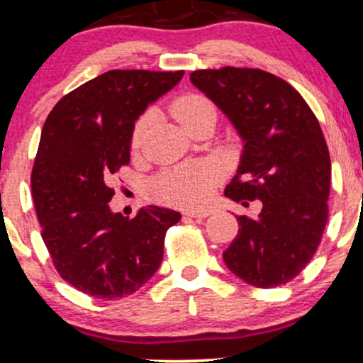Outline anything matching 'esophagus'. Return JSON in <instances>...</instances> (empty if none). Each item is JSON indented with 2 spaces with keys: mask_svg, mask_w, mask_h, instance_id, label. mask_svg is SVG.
Instances as JSON below:
<instances>
[{
  "mask_svg": "<svg viewBox=\"0 0 363 363\" xmlns=\"http://www.w3.org/2000/svg\"><path fill=\"white\" fill-rule=\"evenodd\" d=\"M212 213V210H186L185 216L191 218H205Z\"/></svg>",
  "mask_w": 363,
  "mask_h": 363,
  "instance_id": "obj_1",
  "label": "esophagus"
}]
</instances>
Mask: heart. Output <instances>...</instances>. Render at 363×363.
<instances>
[{
  "label": "heart",
  "instance_id": "b5f03b06",
  "mask_svg": "<svg viewBox=\"0 0 363 363\" xmlns=\"http://www.w3.org/2000/svg\"><path fill=\"white\" fill-rule=\"evenodd\" d=\"M172 114L183 128H189L205 114H216V107L202 94L189 92L177 97L172 104ZM153 113L141 116L133 131V147H140L150 126ZM220 178V172L213 164L174 168L163 173L155 182V191L167 202L178 205H202L208 200L212 189Z\"/></svg>",
  "mask_w": 363,
  "mask_h": 363
}]
</instances>
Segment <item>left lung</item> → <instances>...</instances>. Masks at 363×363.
I'll list each match as a JSON object with an SVG mask.
<instances>
[{
  "label": "left lung",
  "instance_id": "1",
  "mask_svg": "<svg viewBox=\"0 0 363 363\" xmlns=\"http://www.w3.org/2000/svg\"><path fill=\"white\" fill-rule=\"evenodd\" d=\"M190 80L244 141L225 196L262 203L257 218L237 217L223 261L250 286L286 284L315 256L328 220L332 163L318 119L296 89L264 70H195Z\"/></svg>",
  "mask_w": 363,
  "mask_h": 363
}]
</instances>
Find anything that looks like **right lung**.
<instances>
[{
  "mask_svg": "<svg viewBox=\"0 0 363 363\" xmlns=\"http://www.w3.org/2000/svg\"><path fill=\"white\" fill-rule=\"evenodd\" d=\"M183 77L109 70L50 111L31 169L42 239L62 279L94 298L133 294L158 271L180 212L147 205L134 218L109 208L111 177L129 163L134 123Z\"/></svg>",
  "mask_w": 363,
  "mask_h": 363,
  "instance_id": "1",
  "label": "right lung"
}]
</instances>
